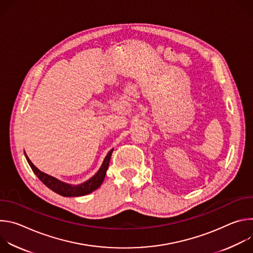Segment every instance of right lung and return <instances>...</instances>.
Returning a JSON list of instances; mask_svg holds the SVG:
<instances>
[{
	"label": "right lung",
	"instance_id": "1",
	"mask_svg": "<svg viewBox=\"0 0 253 253\" xmlns=\"http://www.w3.org/2000/svg\"><path fill=\"white\" fill-rule=\"evenodd\" d=\"M112 152H113V149L110 150L109 153L107 154V156L105 157V159H104L100 169L98 170V172L92 178L87 180L86 182H84L82 184H79V185H71V184L62 182V181H60V180H58L57 178H55L53 176H50V175L40 171L37 167H36L31 162V160L29 159V157L27 156L26 153H25V156H26V159H27L29 165L31 166L33 172L38 176V178L48 188H50L54 192L64 196V197H77V196L87 195V194L93 192L94 190L98 189L101 186L103 180L105 178L108 166H109V162H110V159H111Z\"/></svg>",
	"mask_w": 253,
	"mask_h": 253
}]
</instances>
